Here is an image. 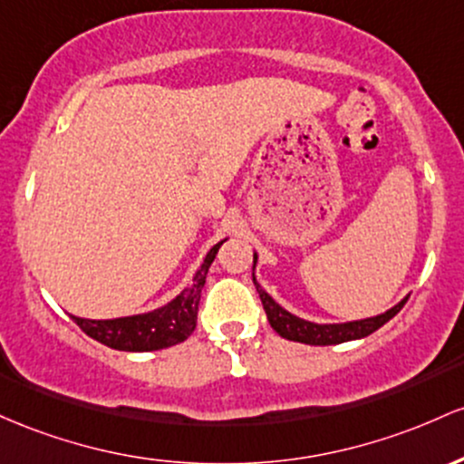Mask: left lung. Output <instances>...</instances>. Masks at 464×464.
Returning <instances> with one entry per match:
<instances>
[{
	"mask_svg": "<svg viewBox=\"0 0 464 464\" xmlns=\"http://www.w3.org/2000/svg\"><path fill=\"white\" fill-rule=\"evenodd\" d=\"M258 254L254 252V265L252 272L256 269ZM254 285H256V291L260 295V302H263V309L267 314L269 324L272 329L278 333L280 337L291 342H300V344H311V346H333V344H344V342L362 340V337L371 335L377 329H382L386 322L392 320L394 315L403 309V304L408 302V295L403 300L397 302L394 306H390L386 314H379L372 317H363V320H351V322H311L304 320V317H298L289 314L285 306H280L272 295L267 294L258 285L256 274H252Z\"/></svg>",
	"mask_w": 464,
	"mask_h": 464,
	"instance_id": "obj_1",
	"label": "left lung"
}]
</instances>
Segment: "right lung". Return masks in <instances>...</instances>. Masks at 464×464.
<instances>
[{
  "label": "right lung",
  "instance_id": "1",
  "mask_svg": "<svg viewBox=\"0 0 464 464\" xmlns=\"http://www.w3.org/2000/svg\"><path fill=\"white\" fill-rule=\"evenodd\" d=\"M227 241H218L210 247L199 269L192 276V283L181 289L173 300L144 314L111 317V320H90V317L72 315V320L81 326L87 335L96 342L116 351L127 353H149L169 348L184 342L197 326V309H199L201 289L206 285V274L215 260L218 247Z\"/></svg>",
  "mask_w": 464,
  "mask_h": 464
}]
</instances>
